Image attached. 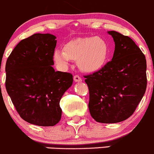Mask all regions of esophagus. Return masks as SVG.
Masks as SVG:
<instances>
[{
  "label": "esophagus",
  "instance_id": "34e87169",
  "mask_svg": "<svg viewBox=\"0 0 154 154\" xmlns=\"http://www.w3.org/2000/svg\"><path fill=\"white\" fill-rule=\"evenodd\" d=\"M73 79H74V82H82V79L80 76H79V75H74Z\"/></svg>",
  "mask_w": 154,
  "mask_h": 154
}]
</instances>
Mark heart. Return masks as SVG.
Wrapping results in <instances>:
<instances>
[{
  "label": "heart",
  "mask_w": 154,
  "mask_h": 154,
  "mask_svg": "<svg viewBox=\"0 0 154 154\" xmlns=\"http://www.w3.org/2000/svg\"><path fill=\"white\" fill-rule=\"evenodd\" d=\"M109 54V46L105 40L97 37L78 38L69 41L63 50L57 49L53 54L55 63L60 67L67 66L70 60L77 61L80 70L94 72L101 68Z\"/></svg>",
  "instance_id": "1"
}]
</instances>
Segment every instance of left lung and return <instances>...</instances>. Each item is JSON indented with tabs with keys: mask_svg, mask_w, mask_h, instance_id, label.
<instances>
[{
	"mask_svg": "<svg viewBox=\"0 0 154 154\" xmlns=\"http://www.w3.org/2000/svg\"><path fill=\"white\" fill-rule=\"evenodd\" d=\"M115 42L112 59L92 74L86 75L89 109L95 121L115 123L133 115L147 87L146 59L128 36L109 31Z\"/></svg>",
	"mask_w": 154,
	"mask_h": 154,
	"instance_id": "left-lung-1",
	"label": "left lung"
}]
</instances>
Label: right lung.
<instances>
[{
  "mask_svg": "<svg viewBox=\"0 0 154 154\" xmlns=\"http://www.w3.org/2000/svg\"><path fill=\"white\" fill-rule=\"evenodd\" d=\"M54 35L34 34L22 39L8 57L6 89L22 119L39 126H54L62 117L59 102L72 84L70 72L55 71Z\"/></svg>",
  "mask_w": 154,
  "mask_h": 154,
  "instance_id": "obj_1",
  "label": "right lung"
}]
</instances>
